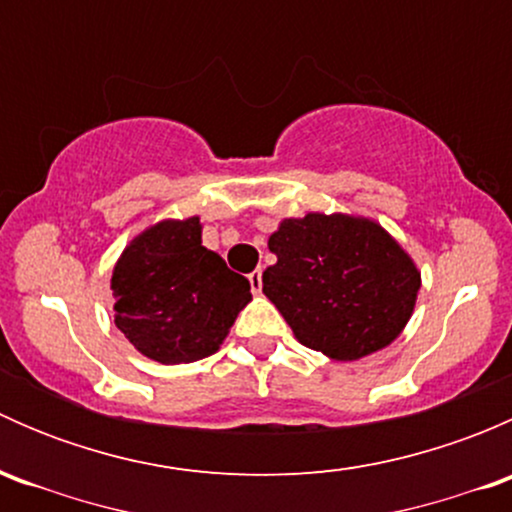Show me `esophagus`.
Returning <instances> with one entry per match:
<instances>
[{
    "label": "esophagus",
    "instance_id": "obj_1",
    "mask_svg": "<svg viewBox=\"0 0 512 512\" xmlns=\"http://www.w3.org/2000/svg\"><path fill=\"white\" fill-rule=\"evenodd\" d=\"M247 280H250L252 292L260 294V289H262V270H260V267H257L255 272H250V275H247Z\"/></svg>",
    "mask_w": 512,
    "mask_h": 512
}]
</instances>
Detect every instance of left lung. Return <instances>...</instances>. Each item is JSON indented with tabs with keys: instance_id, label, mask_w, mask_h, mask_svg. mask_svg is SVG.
Segmentation results:
<instances>
[{
	"instance_id": "8db88e82",
	"label": "left lung",
	"mask_w": 512,
	"mask_h": 512,
	"mask_svg": "<svg viewBox=\"0 0 512 512\" xmlns=\"http://www.w3.org/2000/svg\"><path fill=\"white\" fill-rule=\"evenodd\" d=\"M277 262L262 292L304 347L356 361L389 347L411 319L421 272L379 223L307 213L282 220L267 242Z\"/></svg>"
}]
</instances>
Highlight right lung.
Returning <instances> with one entry per match:
<instances>
[{"mask_svg":"<svg viewBox=\"0 0 512 512\" xmlns=\"http://www.w3.org/2000/svg\"><path fill=\"white\" fill-rule=\"evenodd\" d=\"M116 327L148 359L215 354L252 299L250 282L203 247L200 218L160 220L131 240L111 277Z\"/></svg>","mask_w":512,"mask_h":512,"instance_id":"1","label":"right lung"}]
</instances>
